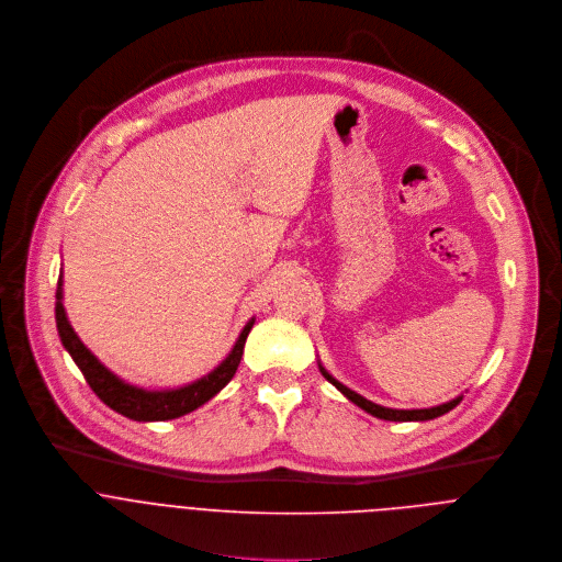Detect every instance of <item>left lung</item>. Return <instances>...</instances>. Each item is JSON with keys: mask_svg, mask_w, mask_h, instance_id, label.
I'll return each instance as SVG.
<instances>
[{"mask_svg": "<svg viewBox=\"0 0 562 562\" xmlns=\"http://www.w3.org/2000/svg\"><path fill=\"white\" fill-rule=\"evenodd\" d=\"M318 370H321V374H323L336 390L344 392L355 405H359V407L366 409L368 414H372V416H376V418H385V420H429V418L442 416V414H447L450 409H454V407L463 401V396H459V398H454V401H450V403H442V405H436V407H429V409H390V407H381V405H376V403L363 398L361 394L352 392L350 387H346L344 383L336 381L331 374H327L321 363H318Z\"/></svg>", "mask_w": 562, "mask_h": 562, "instance_id": "1", "label": "left lung"}]
</instances>
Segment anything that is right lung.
<instances>
[{
	"mask_svg": "<svg viewBox=\"0 0 562 562\" xmlns=\"http://www.w3.org/2000/svg\"><path fill=\"white\" fill-rule=\"evenodd\" d=\"M55 299H57L55 321H57V329H59V339H61L64 348L68 350V355L72 357V361L77 363V368L81 370L86 383L110 409H115L133 420H170V418H179V416L201 407L203 403H207L216 392H221L233 381V376L241 363L246 339L255 325V318L248 321V325L239 334L233 352L207 376H203L190 385L177 387V390H142V387L124 383L120 376L112 374L79 341V336L75 334L72 325L68 323V316H66V310L61 303V277L57 281Z\"/></svg>",
	"mask_w": 562,
	"mask_h": 562,
	"instance_id": "add662e5",
	"label": "right lung"
}]
</instances>
